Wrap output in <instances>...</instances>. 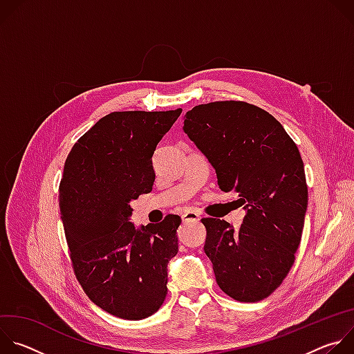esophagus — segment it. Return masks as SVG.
Segmentation results:
<instances>
[{"mask_svg": "<svg viewBox=\"0 0 354 354\" xmlns=\"http://www.w3.org/2000/svg\"><path fill=\"white\" fill-rule=\"evenodd\" d=\"M183 223H192V221H198L200 216L196 212H186L182 214Z\"/></svg>", "mask_w": 354, "mask_h": 354, "instance_id": "esophagus-1", "label": "esophagus"}]
</instances>
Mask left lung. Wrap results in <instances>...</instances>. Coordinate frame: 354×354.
Here are the masks:
<instances>
[{"label":"left lung","mask_w":354,"mask_h":354,"mask_svg":"<svg viewBox=\"0 0 354 354\" xmlns=\"http://www.w3.org/2000/svg\"><path fill=\"white\" fill-rule=\"evenodd\" d=\"M183 119L220 189L238 193L246 210L238 231L225 220L201 218L216 281L236 301H261L283 283L301 242L308 186L299 151L280 122L242 100L198 105Z\"/></svg>","instance_id":"left-lung-1"}]
</instances>
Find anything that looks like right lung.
<instances>
[{
    "label": "right lung",
    "instance_id": "obj_1",
    "mask_svg": "<svg viewBox=\"0 0 354 354\" xmlns=\"http://www.w3.org/2000/svg\"><path fill=\"white\" fill-rule=\"evenodd\" d=\"M112 112L73 145L59 186L71 266L85 294L104 311L130 321L156 314L178 254L180 217L136 230L130 201L153 190L157 144L180 116Z\"/></svg>",
    "mask_w": 354,
    "mask_h": 354
}]
</instances>
